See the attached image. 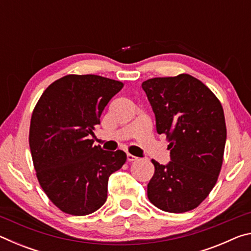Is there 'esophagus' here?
<instances>
[{
	"label": "esophagus",
	"mask_w": 251,
	"mask_h": 251,
	"mask_svg": "<svg viewBox=\"0 0 251 251\" xmlns=\"http://www.w3.org/2000/svg\"><path fill=\"white\" fill-rule=\"evenodd\" d=\"M137 159H138V158H137V157H136V156L131 155V154H127V160L130 161V163H131V161H135V160H137Z\"/></svg>",
	"instance_id": "esophagus-1"
}]
</instances>
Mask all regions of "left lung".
Returning a JSON list of instances; mask_svg holds the SVG:
<instances>
[{
    "instance_id": "left-lung-1",
    "label": "left lung",
    "mask_w": 251,
    "mask_h": 251,
    "mask_svg": "<svg viewBox=\"0 0 251 251\" xmlns=\"http://www.w3.org/2000/svg\"><path fill=\"white\" fill-rule=\"evenodd\" d=\"M142 87L155 113L157 133L166 135L172 158L166 166L151 159L155 172L147 197L164 211L193 210L208 197L222 171L227 138L222 103L189 74L151 78Z\"/></svg>"
}]
</instances>
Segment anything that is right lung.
<instances>
[{"label":"right lung","instance_id":"1","mask_svg":"<svg viewBox=\"0 0 251 251\" xmlns=\"http://www.w3.org/2000/svg\"><path fill=\"white\" fill-rule=\"evenodd\" d=\"M124 84L99 75L70 74L43 92L33 109L28 143L42 189L59 210L86 216L107 199L110 174L126 161L90 139L105 106Z\"/></svg>","mask_w":251,"mask_h":251}]
</instances>
